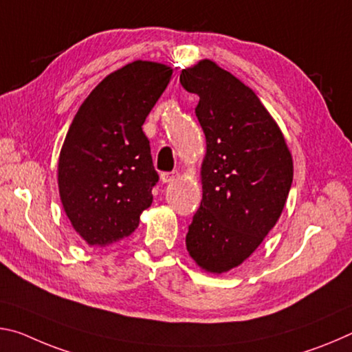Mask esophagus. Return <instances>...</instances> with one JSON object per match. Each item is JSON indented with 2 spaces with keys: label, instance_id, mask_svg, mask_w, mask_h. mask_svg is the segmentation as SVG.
<instances>
[{
  "label": "esophagus",
  "instance_id": "esophagus-1",
  "mask_svg": "<svg viewBox=\"0 0 352 352\" xmlns=\"http://www.w3.org/2000/svg\"><path fill=\"white\" fill-rule=\"evenodd\" d=\"M177 179V171H173V173H162L160 175V181H162L164 184H170L173 181Z\"/></svg>",
  "mask_w": 352,
  "mask_h": 352
}]
</instances>
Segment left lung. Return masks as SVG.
<instances>
[{
    "instance_id": "left-lung-1",
    "label": "left lung",
    "mask_w": 352,
    "mask_h": 352,
    "mask_svg": "<svg viewBox=\"0 0 352 352\" xmlns=\"http://www.w3.org/2000/svg\"><path fill=\"white\" fill-rule=\"evenodd\" d=\"M179 80L199 96L206 135L203 199L188 226L190 257L212 274L228 273L254 252L278 223L293 181V157L257 95L214 60L184 68Z\"/></svg>"
}]
</instances>
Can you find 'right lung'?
<instances>
[{"mask_svg": "<svg viewBox=\"0 0 352 352\" xmlns=\"http://www.w3.org/2000/svg\"><path fill=\"white\" fill-rule=\"evenodd\" d=\"M173 68L134 60L91 90L60 149L57 184L73 229L89 246L134 232L159 181L142 124L164 94Z\"/></svg>", "mask_w": 352, "mask_h": 352, "instance_id": "add662e5", "label": "right lung"}]
</instances>
